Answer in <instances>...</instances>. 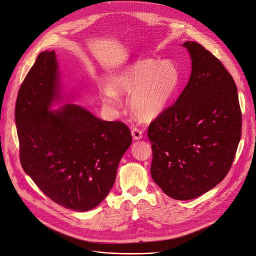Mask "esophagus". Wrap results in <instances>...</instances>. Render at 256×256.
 Here are the masks:
<instances>
[{
	"instance_id": "obj_1",
	"label": "esophagus",
	"mask_w": 256,
	"mask_h": 256,
	"mask_svg": "<svg viewBox=\"0 0 256 256\" xmlns=\"http://www.w3.org/2000/svg\"><path fill=\"white\" fill-rule=\"evenodd\" d=\"M132 136L134 140L138 141V140H141V138H143V132H142V130H140L138 128H134L132 130Z\"/></svg>"
}]
</instances>
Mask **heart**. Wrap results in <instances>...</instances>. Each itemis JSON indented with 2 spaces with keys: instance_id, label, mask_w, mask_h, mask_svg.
<instances>
[{
  "instance_id": "obj_1",
  "label": "heart",
  "mask_w": 256,
  "mask_h": 256,
  "mask_svg": "<svg viewBox=\"0 0 256 256\" xmlns=\"http://www.w3.org/2000/svg\"><path fill=\"white\" fill-rule=\"evenodd\" d=\"M180 82V72L170 60L136 59L111 74L108 86L100 90L104 105L116 108L120 95H129L128 108L143 120H152L164 112L174 99Z\"/></svg>"
}]
</instances>
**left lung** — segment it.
<instances>
[{"instance_id":"left-lung-1","label":"left lung","mask_w":256,"mask_h":256,"mask_svg":"<svg viewBox=\"0 0 256 256\" xmlns=\"http://www.w3.org/2000/svg\"><path fill=\"white\" fill-rule=\"evenodd\" d=\"M192 70L176 103L149 126L151 176L168 196L191 200L218 184L240 142L238 90L222 62L201 44H182Z\"/></svg>"}]
</instances>
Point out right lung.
<instances>
[{
  "label": "right lung",
  "instance_id": "obj_1",
  "mask_svg": "<svg viewBox=\"0 0 256 256\" xmlns=\"http://www.w3.org/2000/svg\"><path fill=\"white\" fill-rule=\"evenodd\" d=\"M74 100L63 90L55 51H44L19 88L15 122L23 170L54 202L84 212L110 192L132 134Z\"/></svg>",
  "mask_w": 256,
  "mask_h": 256
}]
</instances>
